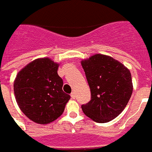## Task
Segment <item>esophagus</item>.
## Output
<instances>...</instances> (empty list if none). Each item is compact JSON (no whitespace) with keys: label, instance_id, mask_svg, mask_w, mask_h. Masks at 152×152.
<instances>
[{"label":"esophagus","instance_id":"esophagus-1","mask_svg":"<svg viewBox=\"0 0 152 152\" xmlns=\"http://www.w3.org/2000/svg\"><path fill=\"white\" fill-rule=\"evenodd\" d=\"M71 97H72V99H75V98H76V94H75V92H72V93L71 94Z\"/></svg>","mask_w":152,"mask_h":152}]
</instances>
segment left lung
Returning <instances> with one entry per match:
<instances>
[{"instance_id": "8db88e82", "label": "left lung", "mask_w": 152, "mask_h": 152, "mask_svg": "<svg viewBox=\"0 0 152 152\" xmlns=\"http://www.w3.org/2000/svg\"><path fill=\"white\" fill-rule=\"evenodd\" d=\"M91 100L82 110L94 122L104 123L123 112L133 93L131 73L125 65L108 55L96 54L81 61Z\"/></svg>"}]
</instances>
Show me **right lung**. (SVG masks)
Wrapping results in <instances>:
<instances>
[{"instance_id":"obj_1","label":"right lung","mask_w":152,"mask_h":152,"mask_svg":"<svg viewBox=\"0 0 152 152\" xmlns=\"http://www.w3.org/2000/svg\"><path fill=\"white\" fill-rule=\"evenodd\" d=\"M58 66L49 58H40L27 64L16 76V102L34 123H52L63 113L70 99V95L62 91L63 80L58 74Z\"/></svg>"}]
</instances>
